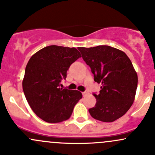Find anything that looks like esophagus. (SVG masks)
Here are the masks:
<instances>
[{
	"instance_id": "esophagus-1",
	"label": "esophagus",
	"mask_w": 155,
	"mask_h": 155,
	"mask_svg": "<svg viewBox=\"0 0 155 155\" xmlns=\"http://www.w3.org/2000/svg\"><path fill=\"white\" fill-rule=\"evenodd\" d=\"M87 94H88V92H87V91H84V92H82V95H83V96H85V95Z\"/></svg>"
}]
</instances>
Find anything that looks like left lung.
I'll list each match as a JSON object with an SVG mask.
<instances>
[{"label":"left lung","mask_w":155,"mask_h":155,"mask_svg":"<svg viewBox=\"0 0 155 155\" xmlns=\"http://www.w3.org/2000/svg\"><path fill=\"white\" fill-rule=\"evenodd\" d=\"M82 57L91 68L94 81L102 86L97 103L88 109L91 117L112 122L124 115L132 106L138 83L137 72L127 55L109 46L79 47Z\"/></svg>","instance_id":"1"}]
</instances>
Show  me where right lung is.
I'll list each match as a JSON object with an SVG mask.
<instances>
[{
  "mask_svg": "<svg viewBox=\"0 0 155 155\" xmlns=\"http://www.w3.org/2000/svg\"><path fill=\"white\" fill-rule=\"evenodd\" d=\"M79 58L81 54L76 48L53 45L36 52L28 62L23 91L31 109L43 121H66L82 97L80 91L60 87L70 66Z\"/></svg>",
  "mask_w": 155,
  "mask_h": 155,
  "instance_id": "add662e5",
  "label": "right lung"
}]
</instances>
